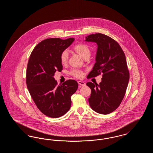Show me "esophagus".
Returning <instances> with one entry per match:
<instances>
[{
    "mask_svg": "<svg viewBox=\"0 0 153 153\" xmlns=\"http://www.w3.org/2000/svg\"><path fill=\"white\" fill-rule=\"evenodd\" d=\"M77 82L79 85H81V86H84L85 85V83L84 81H78Z\"/></svg>",
    "mask_w": 153,
    "mask_h": 153,
    "instance_id": "obj_1",
    "label": "esophagus"
}]
</instances>
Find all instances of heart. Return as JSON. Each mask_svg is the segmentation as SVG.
<instances>
[{"mask_svg": "<svg viewBox=\"0 0 153 153\" xmlns=\"http://www.w3.org/2000/svg\"><path fill=\"white\" fill-rule=\"evenodd\" d=\"M73 50L84 59L89 58L91 54V49L87 44H77L73 47ZM59 59L62 65L67 64L69 59V54L67 51L65 50L61 52ZM70 74L76 78H82L84 76L83 71L79 69H72L70 72Z\"/></svg>", "mask_w": 153, "mask_h": 153, "instance_id": "b5f03b06", "label": "heart"}]
</instances>
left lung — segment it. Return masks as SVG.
<instances>
[{
	"label": "left lung",
	"mask_w": 153,
	"mask_h": 153,
	"mask_svg": "<svg viewBox=\"0 0 153 153\" xmlns=\"http://www.w3.org/2000/svg\"><path fill=\"white\" fill-rule=\"evenodd\" d=\"M85 41L95 42L98 45L96 62L87 79L102 74V82L99 85L87 83L91 89L89 104L96 112L108 114L120 105L126 92L130 73L126 56L119 44L105 34H91Z\"/></svg>",
	"instance_id": "8db88e82"
}]
</instances>
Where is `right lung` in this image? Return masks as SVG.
I'll use <instances>...</instances> for the list:
<instances>
[{"label": "right lung", "instance_id": "add662e5", "mask_svg": "<svg viewBox=\"0 0 153 153\" xmlns=\"http://www.w3.org/2000/svg\"><path fill=\"white\" fill-rule=\"evenodd\" d=\"M74 38H48L36 45L31 52L27 66L26 84L37 108L48 117L57 118L65 114L71 106V96L78 84L68 80L58 85L53 76L61 72L59 57Z\"/></svg>", "mask_w": 153, "mask_h": 153}]
</instances>
